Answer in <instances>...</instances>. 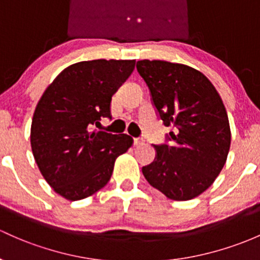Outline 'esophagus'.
Here are the masks:
<instances>
[{"instance_id": "1", "label": "esophagus", "mask_w": 260, "mask_h": 260, "mask_svg": "<svg viewBox=\"0 0 260 260\" xmlns=\"http://www.w3.org/2000/svg\"><path fill=\"white\" fill-rule=\"evenodd\" d=\"M144 142H145L144 139H140V138L134 139V145H135V146H140V145H144Z\"/></svg>"}]
</instances>
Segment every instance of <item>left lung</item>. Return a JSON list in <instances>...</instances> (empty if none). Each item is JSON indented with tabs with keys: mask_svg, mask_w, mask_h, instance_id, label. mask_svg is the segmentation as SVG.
I'll return each instance as SVG.
<instances>
[{
	"mask_svg": "<svg viewBox=\"0 0 260 260\" xmlns=\"http://www.w3.org/2000/svg\"><path fill=\"white\" fill-rule=\"evenodd\" d=\"M136 69L158 118L176 127L165 144L153 145L155 160L142 167V174L166 197L192 200L214 182L230 152V121L222 99L191 67L145 59L136 63Z\"/></svg>",
	"mask_w": 260,
	"mask_h": 260,
	"instance_id": "left-lung-1",
	"label": "left lung"
}]
</instances>
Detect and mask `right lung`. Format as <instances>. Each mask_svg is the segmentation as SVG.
Masks as SVG:
<instances>
[{
  "label": "right lung",
  "instance_id": "add662e5",
  "mask_svg": "<svg viewBox=\"0 0 260 260\" xmlns=\"http://www.w3.org/2000/svg\"><path fill=\"white\" fill-rule=\"evenodd\" d=\"M135 60L95 59L67 67L38 102L30 146L41 174L57 193L78 201L110 180L114 162L133 145L126 134L96 131L111 118V96L130 77Z\"/></svg>",
  "mask_w": 260,
  "mask_h": 260
}]
</instances>
